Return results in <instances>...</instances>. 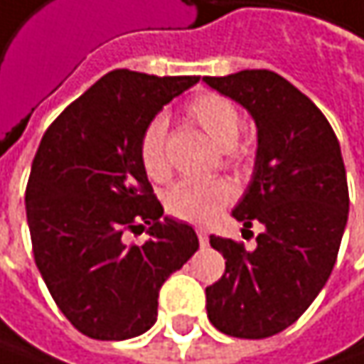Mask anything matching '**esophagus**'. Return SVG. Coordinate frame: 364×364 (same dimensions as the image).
Returning <instances> with one entry per match:
<instances>
[{
  "label": "esophagus",
  "mask_w": 364,
  "mask_h": 364,
  "mask_svg": "<svg viewBox=\"0 0 364 364\" xmlns=\"http://www.w3.org/2000/svg\"><path fill=\"white\" fill-rule=\"evenodd\" d=\"M196 233H198L200 244H202V246H206V244H208V231H206L204 227H198V229H196Z\"/></svg>",
  "instance_id": "34e87169"
}]
</instances>
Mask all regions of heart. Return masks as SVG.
I'll list each match as a JSON object with an SVG mask.
<instances>
[{
  "label": "heart",
  "mask_w": 364,
  "mask_h": 364,
  "mask_svg": "<svg viewBox=\"0 0 364 364\" xmlns=\"http://www.w3.org/2000/svg\"><path fill=\"white\" fill-rule=\"evenodd\" d=\"M187 114L218 148L229 149L235 146L242 118L229 100L215 93H204L189 104ZM139 158L151 181H164L171 175V162L166 154V122L162 118H154L144 131L139 141ZM233 198L235 187L225 179H185L166 193V210L189 223H210Z\"/></svg>",
  "instance_id": "b5f03b06"
}]
</instances>
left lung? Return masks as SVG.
Segmentation results:
<instances>
[{"label": "left lung", "instance_id": "1", "mask_svg": "<svg viewBox=\"0 0 364 364\" xmlns=\"http://www.w3.org/2000/svg\"><path fill=\"white\" fill-rule=\"evenodd\" d=\"M256 122L254 173L231 215L264 227L256 246L210 235L225 275L206 287L208 318L218 331L262 340L300 318L327 283L348 223L346 168L323 112L271 70L204 77Z\"/></svg>", "mask_w": 364, "mask_h": 364}]
</instances>
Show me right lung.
<instances>
[{"label": "right lung", "instance_id": "1", "mask_svg": "<svg viewBox=\"0 0 364 364\" xmlns=\"http://www.w3.org/2000/svg\"><path fill=\"white\" fill-rule=\"evenodd\" d=\"M198 77L104 75L46 131L26 185L37 269L64 316L93 340H129L158 316L162 283L200 248L193 227L154 196L139 141L156 114ZM149 224L150 240L124 233Z\"/></svg>", "mask_w": 364, "mask_h": 364}]
</instances>
